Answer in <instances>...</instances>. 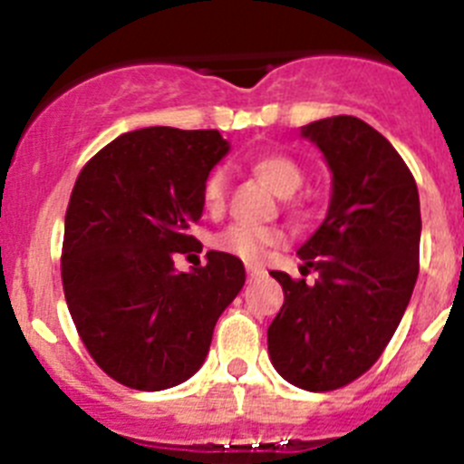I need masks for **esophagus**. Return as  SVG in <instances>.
Returning a JSON list of instances; mask_svg holds the SVG:
<instances>
[{
	"instance_id": "obj_1",
	"label": "esophagus",
	"mask_w": 464,
	"mask_h": 464,
	"mask_svg": "<svg viewBox=\"0 0 464 464\" xmlns=\"http://www.w3.org/2000/svg\"><path fill=\"white\" fill-rule=\"evenodd\" d=\"M261 273H263V268H258V266H247V277L249 279H254L256 275H261Z\"/></svg>"
}]
</instances>
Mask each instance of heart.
I'll use <instances>...</instances> for the list:
<instances>
[{"label": "heart", "instance_id": "heart-1", "mask_svg": "<svg viewBox=\"0 0 464 464\" xmlns=\"http://www.w3.org/2000/svg\"><path fill=\"white\" fill-rule=\"evenodd\" d=\"M247 166L258 180L266 182L275 194L289 196L303 185L304 170L294 157L284 152H254L247 157ZM228 178L222 169L206 175L201 187V201L208 212H219L227 203ZM284 242V231L277 227H247L233 224L215 237V247L245 263H258L268 254L270 247Z\"/></svg>", "mask_w": 464, "mask_h": 464}]
</instances>
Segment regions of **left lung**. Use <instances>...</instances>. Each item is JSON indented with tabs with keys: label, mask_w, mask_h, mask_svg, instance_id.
I'll return each instance as SVG.
<instances>
[{
	"label": "left lung",
	"mask_w": 464,
	"mask_h": 464,
	"mask_svg": "<svg viewBox=\"0 0 464 464\" xmlns=\"http://www.w3.org/2000/svg\"><path fill=\"white\" fill-rule=\"evenodd\" d=\"M333 170L328 217L298 249L294 279L273 270L284 304L268 328L275 370L325 393L365 374L393 337L419 277L416 180L377 129L352 115L303 127ZM317 275L314 285L304 277Z\"/></svg>",
	"instance_id": "1"
}]
</instances>
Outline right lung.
Masks as SVG:
<instances>
[{
	"label": "right lung",
	"mask_w": 464,
	"mask_h": 464,
	"mask_svg": "<svg viewBox=\"0 0 464 464\" xmlns=\"http://www.w3.org/2000/svg\"><path fill=\"white\" fill-rule=\"evenodd\" d=\"M228 152L217 129L148 127L118 136L78 175L64 217L62 286L82 344L111 379L164 391L203 365L212 331L245 284L240 258L201 249V187Z\"/></svg>",
	"instance_id": "obj_1"
}]
</instances>
